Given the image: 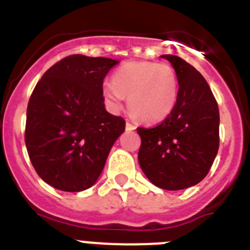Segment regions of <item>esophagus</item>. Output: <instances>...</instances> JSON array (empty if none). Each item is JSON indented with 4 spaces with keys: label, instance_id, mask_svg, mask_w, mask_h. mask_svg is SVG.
Segmentation results:
<instances>
[{
    "label": "esophagus",
    "instance_id": "34e87169",
    "mask_svg": "<svg viewBox=\"0 0 250 250\" xmlns=\"http://www.w3.org/2000/svg\"><path fill=\"white\" fill-rule=\"evenodd\" d=\"M125 126H126V130H134V129H136L135 125H134V124H131V123H129V121H126V125H125Z\"/></svg>",
    "mask_w": 250,
    "mask_h": 250
}]
</instances>
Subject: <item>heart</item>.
<instances>
[{"label":"heart","instance_id":"obj_1","mask_svg":"<svg viewBox=\"0 0 250 250\" xmlns=\"http://www.w3.org/2000/svg\"><path fill=\"white\" fill-rule=\"evenodd\" d=\"M103 95L112 110L127 99L129 110L144 123H159L173 111L178 98L174 68L155 61H132L121 66L112 81H105Z\"/></svg>","mask_w":250,"mask_h":250}]
</instances>
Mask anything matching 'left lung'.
<instances>
[{
	"mask_svg": "<svg viewBox=\"0 0 250 250\" xmlns=\"http://www.w3.org/2000/svg\"><path fill=\"white\" fill-rule=\"evenodd\" d=\"M176 72L178 98L173 111L154 127H138L141 170L156 187L182 190L209 173L219 149V107L195 67L174 55H163Z\"/></svg>",
	"mask_w": 250,
	"mask_h": 250,
	"instance_id": "obj_1",
	"label": "left lung"
}]
</instances>
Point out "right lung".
I'll return each instance as SVG.
<instances>
[{
	"mask_svg": "<svg viewBox=\"0 0 250 250\" xmlns=\"http://www.w3.org/2000/svg\"><path fill=\"white\" fill-rule=\"evenodd\" d=\"M119 61L71 55L42 75L31 94L25 143L36 173L62 191L98 180L125 120L105 110L104 79Z\"/></svg>",
	"mask_w": 250,
	"mask_h": 250,
	"instance_id": "obj_1",
	"label": "right lung"
}]
</instances>
